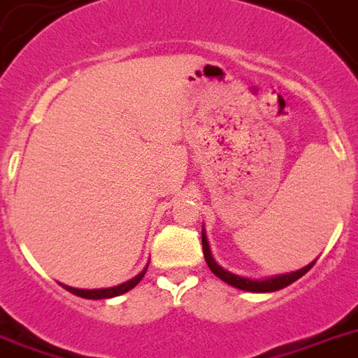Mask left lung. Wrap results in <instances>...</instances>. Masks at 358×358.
Masks as SVG:
<instances>
[{
  "mask_svg": "<svg viewBox=\"0 0 358 358\" xmlns=\"http://www.w3.org/2000/svg\"><path fill=\"white\" fill-rule=\"evenodd\" d=\"M203 253H204V259H206V264H208V268L212 270L213 275H217L219 279L224 280V282L230 284V286H234V288L243 289V292H252V293H270V292H277V289L286 288V286H289V284L295 282L297 279H301L302 275L308 273L317 261L315 259V261L310 262L308 266L301 268V270L297 271L271 275V277H262V279H252V277L237 275L234 273V271L222 268L221 264H217V261L212 255V250H210L208 237H206L204 226H203Z\"/></svg>",
  "mask_w": 358,
  "mask_h": 358,
  "instance_id": "left-lung-1",
  "label": "left lung"
}]
</instances>
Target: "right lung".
Masks as SVG:
<instances>
[{"mask_svg":"<svg viewBox=\"0 0 358 358\" xmlns=\"http://www.w3.org/2000/svg\"><path fill=\"white\" fill-rule=\"evenodd\" d=\"M146 270H148V264L145 266V270L141 273H137L134 279L127 280L123 284H117V286H112V288H97V289H81V288H72V286H66V284H61L66 292L74 293L78 297H83V299H94V301H99V299H112V297H117V295H123V293L130 292L132 288H136L139 280L145 277Z\"/></svg>","mask_w":358,"mask_h":358,"instance_id":"obj_1","label":"right lung"}]
</instances>
